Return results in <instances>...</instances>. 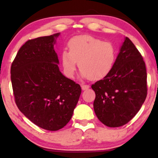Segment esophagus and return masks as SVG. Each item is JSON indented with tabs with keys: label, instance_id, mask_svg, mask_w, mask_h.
<instances>
[{
	"label": "esophagus",
	"instance_id": "obj_1",
	"mask_svg": "<svg viewBox=\"0 0 158 158\" xmlns=\"http://www.w3.org/2000/svg\"><path fill=\"white\" fill-rule=\"evenodd\" d=\"M89 88H90V86L88 85H81V89H82L83 90H88Z\"/></svg>",
	"mask_w": 158,
	"mask_h": 158
}]
</instances>
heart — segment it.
I'll use <instances>...</instances> for the list:
<instances>
[{
  "label": "heart",
  "instance_id": "1",
  "mask_svg": "<svg viewBox=\"0 0 158 158\" xmlns=\"http://www.w3.org/2000/svg\"><path fill=\"white\" fill-rule=\"evenodd\" d=\"M68 50L61 52L63 70L67 77L73 79L79 62L81 76L99 80L106 77L111 70L115 61L114 45L88 35L73 37L68 42Z\"/></svg>",
  "mask_w": 158,
  "mask_h": 158
}]
</instances>
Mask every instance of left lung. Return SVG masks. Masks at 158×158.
Listing matches in <instances>:
<instances>
[{
  "label": "left lung",
  "mask_w": 158,
  "mask_h": 158,
  "mask_svg": "<svg viewBox=\"0 0 158 158\" xmlns=\"http://www.w3.org/2000/svg\"><path fill=\"white\" fill-rule=\"evenodd\" d=\"M91 88L94 111L106 126H124L139 111L147 96V73L142 55L128 37L110 73Z\"/></svg>",
  "instance_id": "1"
}]
</instances>
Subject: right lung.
I'll use <instances>...</instances> for the list:
<instances>
[{"label": "right lung", "instance_id": "1", "mask_svg": "<svg viewBox=\"0 0 158 158\" xmlns=\"http://www.w3.org/2000/svg\"><path fill=\"white\" fill-rule=\"evenodd\" d=\"M59 33L28 40L11 65L19 109L36 126L57 131L68 124L80 97V85L59 70L54 50Z\"/></svg>", "mask_w": 158, "mask_h": 158}]
</instances>
